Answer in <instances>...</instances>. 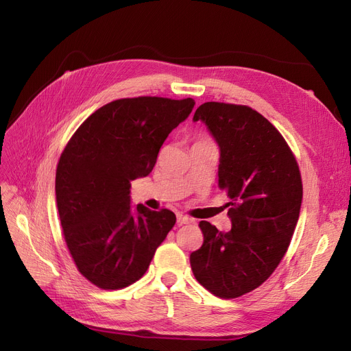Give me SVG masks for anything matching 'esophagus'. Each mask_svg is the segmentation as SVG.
<instances>
[{"label": "esophagus", "instance_id": "obj_1", "mask_svg": "<svg viewBox=\"0 0 351 351\" xmlns=\"http://www.w3.org/2000/svg\"><path fill=\"white\" fill-rule=\"evenodd\" d=\"M177 222H178L180 226H183V224H192L193 219L186 217V215H183V214H177Z\"/></svg>", "mask_w": 351, "mask_h": 351}]
</instances>
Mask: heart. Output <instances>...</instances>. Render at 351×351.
<instances>
[{
	"mask_svg": "<svg viewBox=\"0 0 351 351\" xmlns=\"http://www.w3.org/2000/svg\"><path fill=\"white\" fill-rule=\"evenodd\" d=\"M206 142H212L209 137H206V136H202V137H199V139L196 141V143H206Z\"/></svg>",
	"mask_w": 351,
	"mask_h": 351,
	"instance_id": "heart-1",
	"label": "heart"
}]
</instances>
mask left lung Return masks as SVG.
Masks as SVG:
<instances>
[{
	"mask_svg": "<svg viewBox=\"0 0 351 351\" xmlns=\"http://www.w3.org/2000/svg\"><path fill=\"white\" fill-rule=\"evenodd\" d=\"M193 120L219 145L218 187L230 199L231 230L200 221L204 244L190 265L208 291L236 299L267 281L290 246L303 197L300 169L282 134L247 105L205 102Z\"/></svg>",
	"mask_w": 351,
	"mask_h": 351,
	"instance_id": "obj_1",
	"label": "left lung"
}]
</instances>
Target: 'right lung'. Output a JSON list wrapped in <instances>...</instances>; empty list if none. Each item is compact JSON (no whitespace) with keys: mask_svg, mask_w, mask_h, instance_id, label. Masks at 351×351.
<instances>
[{"mask_svg":"<svg viewBox=\"0 0 351 351\" xmlns=\"http://www.w3.org/2000/svg\"><path fill=\"white\" fill-rule=\"evenodd\" d=\"M192 98H123L84 120L57 164L56 196L67 249L84 278L120 290L143 277L176 224L169 209L130 206V182L145 177Z\"/></svg>","mask_w":351,"mask_h":351,"instance_id":"add662e5","label":"right lung"}]
</instances>
